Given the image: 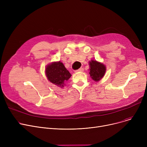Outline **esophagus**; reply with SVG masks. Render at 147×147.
Returning a JSON list of instances; mask_svg holds the SVG:
<instances>
[{"instance_id": "esophagus-1", "label": "esophagus", "mask_w": 147, "mask_h": 147, "mask_svg": "<svg viewBox=\"0 0 147 147\" xmlns=\"http://www.w3.org/2000/svg\"><path fill=\"white\" fill-rule=\"evenodd\" d=\"M84 71V69L83 68H80L79 69H78V70H76L75 72L77 73V72H83Z\"/></svg>"}]
</instances>
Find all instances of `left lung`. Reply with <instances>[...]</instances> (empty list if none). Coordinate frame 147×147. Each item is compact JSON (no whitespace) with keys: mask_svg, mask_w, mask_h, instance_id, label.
<instances>
[{"mask_svg":"<svg viewBox=\"0 0 147 147\" xmlns=\"http://www.w3.org/2000/svg\"><path fill=\"white\" fill-rule=\"evenodd\" d=\"M89 74L90 78L95 82H99L105 75L106 66L96 60H91L89 62Z\"/></svg>","mask_w":147,"mask_h":147,"instance_id":"obj_1","label":"left lung"}]
</instances>
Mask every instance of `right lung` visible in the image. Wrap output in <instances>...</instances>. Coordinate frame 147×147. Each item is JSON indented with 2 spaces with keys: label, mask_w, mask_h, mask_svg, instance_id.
<instances>
[{
  "label": "right lung",
  "mask_w": 147,
  "mask_h": 147,
  "mask_svg": "<svg viewBox=\"0 0 147 147\" xmlns=\"http://www.w3.org/2000/svg\"><path fill=\"white\" fill-rule=\"evenodd\" d=\"M45 74L50 82L60 88H64L65 82L71 76L61 61L52 62L46 65Z\"/></svg>",
  "instance_id": "obj_1"
}]
</instances>
